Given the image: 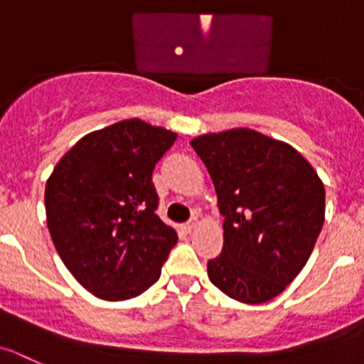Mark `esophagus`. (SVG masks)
Wrapping results in <instances>:
<instances>
[{"mask_svg":"<svg viewBox=\"0 0 364 364\" xmlns=\"http://www.w3.org/2000/svg\"><path fill=\"white\" fill-rule=\"evenodd\" d=\"M198 224H199L198 217H192V219H190L188 223L185 224V230H186V232H192L193 228H198Z\"/></svg>","mask_w":364,"mask_h":364,"instance_id":"34e87169","label":"esophagus"}]
</instances>
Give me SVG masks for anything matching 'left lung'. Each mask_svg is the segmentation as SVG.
I'll return each mask as SVG.
<instances>
[{
  "instance_id": "8db88e82",
  "label": "left lung",
  "mask_w": 364,
  "mask_h": 364,
  "mask_svg": "<svg viewBox=\"0 0 364 364\" xmlns=\"http://www.w3.org/2000/svg\"><path fill=\"white\" fill-rule=\"evenodd\" d=\"M208 168L223 213L224 244L208 278L242 304H264L296 278L325 220V186L285 141L253 129L190 141Z\"/></svg>"
}]
</instances>
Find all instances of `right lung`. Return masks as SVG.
<instances>
[{
	"mask_svg": "<svg viewBox=\"0 0 364 364\" xmlns=\"http://www.w3.org/2000/svg\"><path fill=\"white\" fill-rule=\"evenodd\" d=\"M178 134L140 118L80 138L44 188L53 246L75 280L107 301L156 284L178 233L156 213V163Z\"/></svg>",
	"mask_w": 364,
	"mask_h": 364,
	"instance_id": "1",
	"label": "right lung"
}]
</instances>
